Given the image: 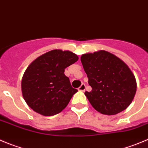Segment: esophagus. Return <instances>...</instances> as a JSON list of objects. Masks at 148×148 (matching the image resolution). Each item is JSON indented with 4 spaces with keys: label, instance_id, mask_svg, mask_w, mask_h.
<instances>
[{
    "label": "esophagus",
    "instance_id": "34e87169",
    "mask_svg": "<svg viewBox=\"0 0 148 148\" xmlns=\"http://www.w3.org/2000/svg\"><path fill=\"white\" fill-rule=\"evenodd\" d=\"M78 89L79 90V91H85V89H86V85L84 84H81V86H80L79 88H78Z\"/></svg>",
    "mask_w": 148,
    "mask_h": 148
}]
</instances>
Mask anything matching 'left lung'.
<instances>
[{"label":"left lung","mask_w":148,"mask_h":148,"mask_svg":"<svg viewBox=\"0 0 148 148\" xmlns=\"http://www.w3.org/2000/svg\"><path fill=\"white\" fill-rule=\"evenodd\" d=\"M81 61L92 88L85 95L93 108L108 115L126 110L136 91V79L129 66L104 50L83 54Z\"/></svg>","instance_id":"left-lung-1"}]
</instances>
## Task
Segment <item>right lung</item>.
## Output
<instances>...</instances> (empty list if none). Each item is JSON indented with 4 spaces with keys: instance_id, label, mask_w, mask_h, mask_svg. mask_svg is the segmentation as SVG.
<instances>
[{
    "instance_id": "obj_1",
    "label": "right lung",
    "mask_w": 148,
    "mask_h": 148,
    "mask_svg": "<svg viewBox=\"0 0 148 148\" xmlns=\"http://www.w3.org/2000/svg\"><path fill=\"white\" fill-rule=\"evenodd\" d=\"M70 51L54 49L31 63L22 79V93L28 106L44 116L60 113L78 91L71 86L64 69L78 61Z\"/></svg>"
}]
</instances>
